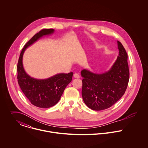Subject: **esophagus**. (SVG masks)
<instances>
[{
    "instance_id": "1",
    "label": "esophagus",
    "mask_w": 148,
    "mask_h": 148,
    "mask_svg": "<svg viewBox=\"0 0 148 148\" xmlns=\"http://www.w3.org/2000/svg\"><path fill=\"white\" fill-rule=\"evenodd\" d=\"M74 78H79L80 76H79V75L78 74L75 73V74H74Z\"/></svg>"
}]
</instances>
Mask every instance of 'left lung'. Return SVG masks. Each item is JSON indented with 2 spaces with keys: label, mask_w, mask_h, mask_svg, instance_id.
Returning <instances> with one entry per match:
<instances>
[{
  "label": "left lung",
  "mask_w": 148,
  "mask_h": 148,
  "mask_svg": "<svg viewBox=\"0 0 148 148\" xmlns=\"http://www.w3.org/2000/svg\"><path fill=\"white\" fill-rule=\"evenodd\" d=\"M119 56L111 69L102 74H95L84 69L82 96L85 103L94 110L110 108L122 97L129 80L127 54L117 41Z\"/></svg>",
  "instance_id": "left-lung-1"
}]
</instances>
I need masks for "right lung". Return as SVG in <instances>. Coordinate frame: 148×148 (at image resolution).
I'll list each match as a JSON object with an SVG mask.
<instances>
[{
  "label": "right lung",
  "mask_w": 148,
  "mask_h": 148,
  "mask_svg": "<svg viewBox=\"0 0 148 148\" xmlns=\"http://www.w3.org/2000/svg\"><path fill=\"white\" fill-rule=\"evenodd\" d=\"M54 29H42L36 33L24 46L17 65L18 84L31 104L40 108H49L56 105L66 87L71 81L73 73H60L45 79H37L29 76L25 71L22 58L29 46L43 35L53 34Z\"/></svg>",
  "instance_id": "right-lung-1"
}]
</instances>
